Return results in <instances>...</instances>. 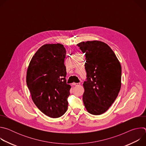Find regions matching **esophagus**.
<instances>
[{
	"instance_id": "esophagus-1",
	"label": "esophagus",
	"mask_w": 146,
	"mask_h": 146,
	"mask_svg": "<svg viewBox=\"0 0 146 146\" xmlns=\"http://www.w3.org/2000/svg\"><path fill=\"white\" fill-rule=\"evenodd\" d=\"M73 86H77L80 85V83H76V82H73Z\"/></svg>"
}]
</instances>
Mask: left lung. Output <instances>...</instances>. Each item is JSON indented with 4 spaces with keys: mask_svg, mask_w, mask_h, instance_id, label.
<instances>
[{
    "mask_svg": "<svg viewBox=\"0 0 146 146\" xmlns=\"http://www.w3.org/2000/svg\"><path fill=\"white\" fill-rule=\"evenodd\" d=\"M77 46L86 60L84 105L89 113L100 115L109 109L120 91L121 64L111 48L101 41H82Z\"/></svg>",
    "mask_w": 146,
    "mask_h": 146,
    "instance_id": "left-lung-1",
    "label": "left lung"
}]
</instances>
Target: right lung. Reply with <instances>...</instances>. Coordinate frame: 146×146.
Segmentation results:
<instances>
[{"label":"right lung","mask_w":146,"mask_h":146,"mask_svg":"<svg viewBox=\"0 0 146 146\" xmlns=\"http://www.w3.org/2000/svg\"><path fill=\"white\" fill-rule=\"evenodd\" d=\"M66 50L59 43L41 46L32 58L27 84L37 108L51 118L64 115L68 109L70 85L66 84L64 60Z\"/></svg>","instance_id":"1"}]
</instances>
